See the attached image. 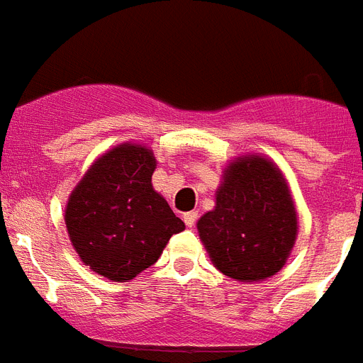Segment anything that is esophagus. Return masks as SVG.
Wrapping results in <instances>:
<instances>
[{"label": "esophagus", "mask_w": 363, "mask_h": 363, "mask_svg": "<svg viewBox=\"0 0 363 363\" xmlns=\"http://www.w3.org/2000/svg\"><path fill=\"white\" fill-rule=\"evenodd\" d=\"M196 220H199V211H187V213L184 215V223L187 224L189 228H193L194 224H196Z\"/></svg>", "instance_id": "obj_1"}]
</instances>
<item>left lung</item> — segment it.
<instances>
[{
  "label": "left lung",
  "mask_w": 363,
  "mask_h": 363,
  "mask_svg": "<svg viewBox=\"0 0 363 363\" xmlns=\"http://www.w3.org/2000/svg\"><path fill=\"white\" fill-rule=\"evenodd\" d=\"M196 226L223 274L239 282L277 274L296 238L295 206L282 172L259 155L233 161L224 170L217 206Z\"/></svg>",
  "instance_id": "obj_1"
}]
</instances>
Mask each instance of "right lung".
Here are the masks:
<instances>
[{
	"label": "right lung",
	"instance_id": "add662e5",
	"mask_svg": "<svg viewBox=\"0 0 363 363\" xmlns=\"http://www.w3.org/2000/svg\"><path fill=\"white\" fill-rule=\"evenodd\" d=\"M154 154L121 145L101 155L68 200L67 228L76 252L101 277L125 282L157 262L185 224L152 187Z\"/></svg>",
	"mask_w": 363,
	"mask_h": 363
}]
</instances>
